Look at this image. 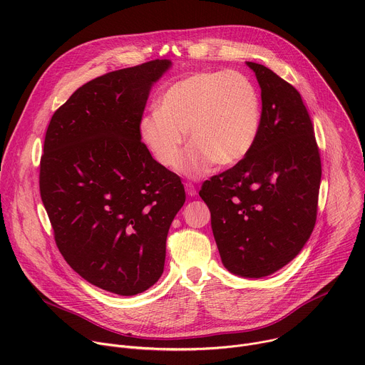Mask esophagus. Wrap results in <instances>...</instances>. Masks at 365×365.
I'll use <instances>...</instances> for the list:
<instances>
[{
  "instance_id": "obj_1",
  "label": "esophagus",
  "mask_w": 365,
  "mask_h": 365,
  "mask_svg": "<svg viewBox=\"0 0 365 365\" xmlns=\"http://www.w3.org/2000/svg\"><path fill=\"white\" fill-rule=\"evenodd\" d=\"M185 189H186V193L189 195V196H196L197 195V190H196V187H195V185H192V183H185Z\"/></svg>"
}]
</instances>
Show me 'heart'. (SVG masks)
Instances as JSON below:
<instances>
[{"label":"heart","mask_w":365,"mask_h":365,"mask_svg":"<svg viewBox=\"0 0 365 365\" xmlns=\"http://www.w3.org/2000/svg\"><path fill=\"white\" fill-rule=\"evenodd\" d=\"M262 128V99L254 83L240 72H205L169 86L158 111L140 121V135L153 159L175 170L186 134L192 147L183 172L199 176L214 163L218 169L242 162Z\"/></svg>","instance_id":"obj_1"}]
</instances>
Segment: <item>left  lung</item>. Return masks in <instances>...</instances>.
Returning a JSON list of instances; mask_svg holds the SVG:
<instances>
[{
    "label": "left lung",
    "instance_id": "8db88e82",
    "mask_svg": "<svg viewBox=\"0 0 365 365\" xmlns=\"http://www.w3.org/2000/svg\"><path fill=\"white\" fill-rule=\"evenodd\" d=\"M262 88V128L247 158L203 182L222 264L258 279L284 267L314 231L321 155L309 113L294 86L247 62Z\"/></svg>",
    "mask_w": 365,
    "mask_h": 365
}]
</instances>
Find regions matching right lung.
I'll return each instance as SVG.
<instances>
[{
  "instance_id": "add662e5",
  "label": "right lung",
  "mask_w": 365,
  "mask_h": 365,
  "mask_svg": "<svg viewBox=\"0 0 365 365\" xmlns=\"http://www.w3.org/2000/svg\"><path fill=\"white\" fill-rule=\"evenodd\" d=\"M155 59L102 75L55 111L40 159V196L56 245L86 282L120 296L151 287L165 269L170 224L185 203L180 178L140 135Z\"/></svg>"
}]
</instances>
